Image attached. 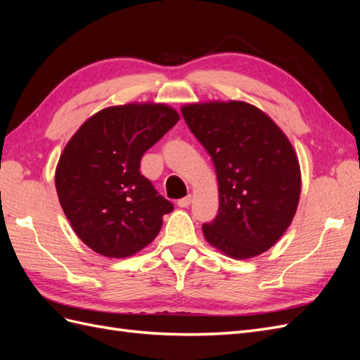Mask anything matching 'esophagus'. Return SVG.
<instances>
[{
	"mask_svg": "<svg viewBox=\"0 0 360 360\" xmlns=\"http://www.w3.org/2000/svg\"><path fill=\"white\" fill-rule=\"evenodd\" d=\"M191 202H192V197H191V195H188V197H184V198L179 200V201H177V205H179V207H188Z\"/></svg>",
	"mask_w": 360,
	"mask_h": 360,
	"instance_id": "1",
	"label": "esophagus"
}]
</instances>
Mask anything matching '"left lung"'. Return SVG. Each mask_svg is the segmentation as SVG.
<instances>
[{"instance_id":"left-lung-1","label":"left lung","mask_w":360,"mask_h":360,"mask_svg":"<svg viewBox=\"0 0 360 360\" xmlns=\"http://www.w3.org/2000/svg\"><path fill=\"white\" fill-rule=\"evenodd\" d=\"M181 114L212 156L219 184V212L202 225L205 240L236 259L266 252L287 231L300 198L299 159L288 138L240 101L189 103Z\"/></svg>"}]
</instances>
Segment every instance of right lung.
<instances>
[{"instance_id":"right-lung-1","label":"right lung","mask_w":360,"mask_h":360,"mask_svg":"<svg viewBox=\"0 0 360 360\" xmlns=\"http://www.w3.org/2000/svg\"><path fill=\"white\" fill-rule=\"evenodd\" d=\"M180 115L165 103L110 106L64 147L56 169L61 209L94 252L126 258L155 240L174 205L139 172L141 158Z\"/></svg>"}]
</instances>
